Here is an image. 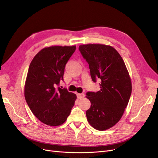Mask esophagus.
Listing matches in <instances>:
<instances>
[{"label":"esophagus","instance_id":"esophagus-1","mask_svg":"<svg viewBox=\"0 0 158 158\" xmlns=\"http://www.w3.org/2000/svg\"><path fill=\"white\" fill-rule=\"evenodd\" d=\"M77 97L78 98H82L85 97L84 94H77Z\"/></svg>","mask_w":158,"mask_h":158}]
</instances>
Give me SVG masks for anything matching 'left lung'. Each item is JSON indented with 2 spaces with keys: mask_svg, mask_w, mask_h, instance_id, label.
I'll list each match as a JSON object with an SVG mask.
<instances>
[{
  "mask_svg": "<svg viewBox=\"0 0 158 158\" xmlns=\"http://www.w3.org/2000/svg\"><path fill=\"white\" fill-rule=\"evenodd\" d=\"M79 50L89 64L92 81H101L100 91L86 93L92 104L86 112L87 120L97 130L108 129L120 120L128 104L132 92L128 71L111 46L88 44L80 45Z\"/></svg>",
  "mask_w": 158,
  "mask_h": 158,
  "instance_id": "left-lung-1",
  "label": "left lung"
}]
</instances>
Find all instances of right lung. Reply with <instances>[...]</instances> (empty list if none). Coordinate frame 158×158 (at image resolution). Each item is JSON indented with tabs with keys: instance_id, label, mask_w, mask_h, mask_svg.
Returning <instances> with one entry per match:
<instances>
[{
	"instance_id": "right-lung-1",
	"label": "right lung",
	"mask_w": 158,
	"mask_h": 158,
	"mask_svg": "<svg viewBox=\"0 0 158 158\" xmlns=\"http://www.w3.org/2000/svg\"><path fill=\"white\" fill-rule=\"evenodd\" d=\"M76 48V46L45 48L29 65L25 98L32 113L47 125L57 126L63 123L77 98L66 88L60 87V81H64L65 65Z\"/></svg>"
}]
</instances>
